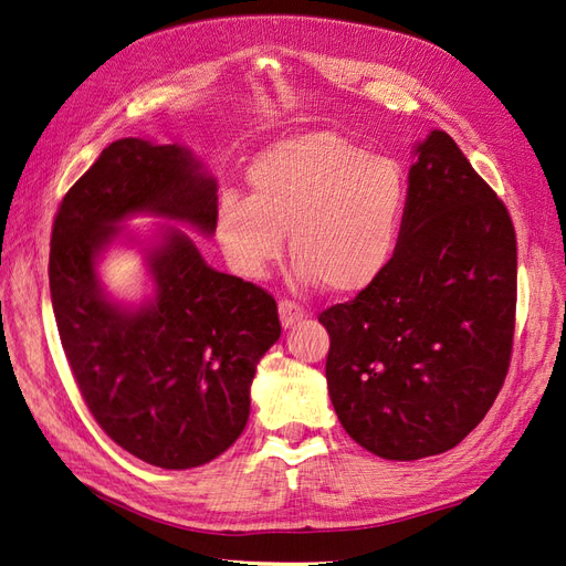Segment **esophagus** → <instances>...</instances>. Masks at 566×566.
<instances>
[{
  "instance_id": "34e87169",
  "label": "esophagus",
  "mask_w": 566,
  "mask_h": 566,
  "mask_svg": "<svg viewBox=\"0 0 566 566\" xmlns=\"http://www.w3.org/2000/svg\"><path fill=\"white\" fill-rule=\"evenodd\" d=\"M304 314H306L304 306L293 302V300H281L279 302V316H281L283 328H293L297 321L304 318Z\"/></svg>"
}]
</instances>
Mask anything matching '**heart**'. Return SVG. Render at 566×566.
I'll use <instances>...</instances> for the list:
<instances>
[{"label":"heart","mask_w":566,"mask_h":566,"mask_svg":"<svg viewBox=\"0 0 566 566\" xmlns=\"http://www.w3.org/2000/svg\"><path fill=\"white\" fill-rule=\"evenodd\" d=\"M250 196L224 193L214 233L229 264L260 279L290 233L295 273L354 295L382 276L406 212L401 165L347 136L310 132L269 146L248 167Z\"/></svg>","instance_id":"obj_1"}]
</instances>
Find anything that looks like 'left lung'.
Returning <instances> with one entry per match:
<instances>
[{"mask_svg":"<svg viewBox=\"0 0 566 566\" xmlns=\"http://www.w3.org/2000/svg\"><path fill=\"white\" fill-rule=\"evenodd\" d=\"M382 276L325 310V380L347 434L387 460L453 449L505 382L517 241L503 200L447 132L416 146Z\"/></svg>","mask_w":566,"mask_h":566,"instance_id":"left-lung-1","label":"left lung"}]
</instances>
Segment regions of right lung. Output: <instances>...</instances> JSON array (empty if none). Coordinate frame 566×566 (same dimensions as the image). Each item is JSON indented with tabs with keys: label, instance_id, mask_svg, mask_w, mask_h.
<instances>
[{
	"label": "right lung",
	"instance_id": "right-lung-1",
	"mask_svg": "<svg viewBox=\"0 0 566 566\" xmlns=\"http://www.w3.org/2000/svg\"><path fill=\"white\" fill-rule=\"evenodd\" d=\"M214 212L217 179L191 150L129 136L101 150L51 231V304L82 399L117 447L165 470L205 465L245 430L256 364L281 337L276 300L167 224L144 248L139 306L111 300L96 266L134 214L212 235Z\"/></svg>",
	"mask_w": 566,
	"mask_h": 566
}]
</instances>
